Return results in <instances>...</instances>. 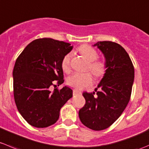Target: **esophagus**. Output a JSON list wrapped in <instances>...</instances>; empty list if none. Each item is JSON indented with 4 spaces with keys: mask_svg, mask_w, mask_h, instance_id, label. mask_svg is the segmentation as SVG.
<instances>
[{
    "mask_svg": "<svg viewBox=\"0 0 149 149\" xmlns=\"http://www.w3.org/2000/svg\"><path fill=\"white\" fill-rule=\"evenodd\" d=\"M80 93H81V92H79L78 90H77V89L73 90V95H77V94H80Z\"/></svg>",
    "mask_w": 149,
    "mask_h": 149,
    "instance_id": "obj_1",
    "label": "esophagus"
}]
</instances>
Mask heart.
Masks as SVG:
<instances>
[{
    "label": "heart",
    "instance_id": "heart-1",
    "mask_svg": "<svg viewBox=\"0 0 149 149\" xmlns=\"http://www.w3.org/2000/svg\"><path fill=\"white\" fill-rule=\"evenodd\" d=\"M79 51L88 61H89V65L88 68L92 72L95 77H101L104 74L106 70V64L103 61L96 60L98 57L97 51L88 45H82L79 48ZM72 53H68L64 56L61 62V67L64 72H69L71 65ZM93 82L92 75L89 72L79 73L76 72L70 76L67 79V83L69 85L77 88L82 89L85 87L91 85Z\"/></svg>",
    "mask_w": 149,
    "mask_h": 149
}]
</instances>
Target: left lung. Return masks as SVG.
<instances>
[{
  "label": "left lung",
  "mask_w": 149,
  "mask_h": 149,
  "mask_svg": "<svg viewBox=\"0 0 149 149\" xmlns=\"http://www.w3.org/2000/svg\"><path fill=\"white\" fill-rule=\"evenodd\" d=\"M104 54L106 71L95 92L82 93L85 104L79 111L80 121L93 130L111 126L130 101L134 82V67L126 51L118 43L100 41L94 44Z\"/></svg>",
  "instance_id": "8db88e82"
}]
</instances>
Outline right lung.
<instances>
[{
	"label": "right lung",
	"mask_w": 149,
	"mask_h": 149,
	"mask_svg": "<svg viewBox=\"0 0 149 149\" xmlns=\"http://www.w3.org/2000/svg\"><path fill=\"white\" fill-rule=\"evenodd\" d=\"M68 42L52 38L31 42L19 56L13 71L14 95L17 109L32 126L47 127L56 123L60 109L72 97V90L51 86L64 82L62 59L72 50Z\"/></svg>",
	"instance_id": "right-lung-1"
}]
</instances>
